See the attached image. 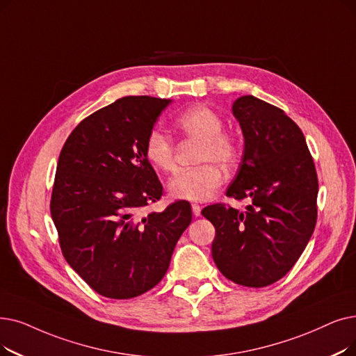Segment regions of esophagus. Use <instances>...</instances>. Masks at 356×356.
Returning a JSON list of instances; mask_svg holds the SVG:
<instances>
[{"label": "esophagus", "instance_id": "obj_1", "mask_svg": "<svg viewBox=\"0 0 356 356\" xmlns=\"http://www.w3.org/2000/svg\"><path fill=\"white\" fill-rule=\"evenodd\" d=\"M200 209H202V208H200L197 204H193V205H192V212H193L195 216H199V215H200Z\"/></svg>", "mask_w": 356, "mask_h": 356}]
</instances>
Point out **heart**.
Masks as SVG:
<instances>
[{"label":"heart","instance_id":"heart-1","mask_svg":"<svg viewBox=\"0 0 356 356\" xmlns=\"http://www.w3.org/2000/svg\"><path fill=\"white\" fill-rule=\"evenodd\" d=\"M175 127L180 135L200 141L197 163H205L196 168L181 170L168 183V192L176 199L204 202L221 188L224 168L236 165L240 157L237 136L222 131V118L204 104L192 106L181 112ZM175 144L160 131H151L145 140V157L163 173H172L176 168ZM215 162H218L215 165Z\"/></svg>","mask_w":356,"mask_h":356}]
</instances>
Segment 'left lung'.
<instances>
[{"label": "left lung", "instance_id": "1", "mask_svg": "<svg viewBox=\"0 0 356 356\" xmlns=\"http://www.w3.org/2000/svg\"><path fill=\"white\" fill-rule=\"evenodd\" d=\"M244 154L228 197L250 199L244 212L213 204L202 215L215 227L212 257L227 280L264 288L284 277L317 222L318 180L302 131L286 113L253 96L233 104Z\"/></svg>", "mask_w": 356, "mask_h": 356}]
</instances>
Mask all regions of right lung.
<instances>
[{"instance_id":"right-lung-1","label":"right lung","mask_w":356,"mask_h":356,"mask_svg":"<svg viewBox=\"0 0 356 356\" xmlns=\"http://www.w3.org/2000/svg\"><path fill=\"white\" fill-rule=\"evenodd\" d=\"M168 103L122 97L83 119L59 154L51 215L60 250L107 298L129 300L156 286L192 221L188 200L145 213L163 196L145 140Z\"/></svg>"}]
</instances>
